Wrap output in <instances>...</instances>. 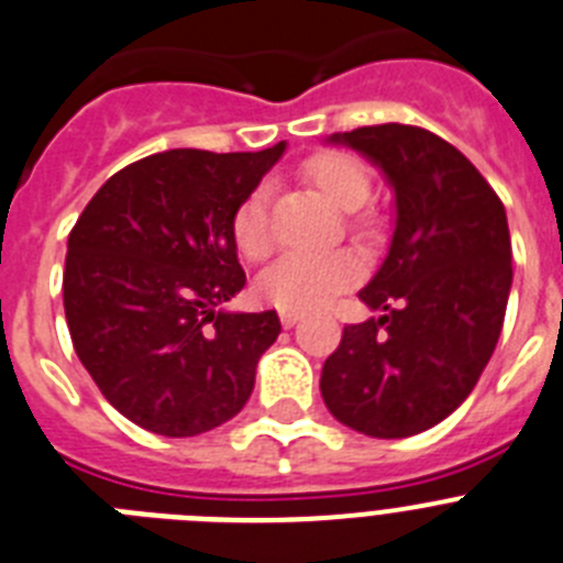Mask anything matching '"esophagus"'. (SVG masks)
<instances>
[{
  "label": "esophagus",
  "mask_w": 563,
  "mask_h": 563,
  "mask_svg": "<svg viewBox=\"0 0 563 563\" xmlns=\"http://www.w3.org/2000/svg\"><path fill=\"white\" fill-rule=\"evenodd\" d=\"M278 316H282V324H285L287 330H290V327H296L298 321H301V312H296V310H282Z\"/></svg>",
  "instance_id": "1"
}]
</instances>
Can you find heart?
Masks as SVG:
<instances>
[{"instance_id": "heart-1", "label": "heart", "mask_w": 563, "mask_h": 563, "mask_svg": "<svg viewBox=\"0 0 563 563\" xmlns=\"http://www.w3.org/2000/svg\"><path fill=\"white\" fill-rule=\"evenodd\" d=\"M305 177L341 211H357L369 200V172L357 157L346 152H318L305 163ZM355 231L366 228V220L352 217ZM231 236L236 251L251 262L265 258L273 247L271 220H267V188L256 186L239 202L231 217ZM361 262L346 251L332 253H287L273 262L262 278L258 292L278 310L307 312L324 307L332 296L355 285Z\"/></svg>"}]
</instances>
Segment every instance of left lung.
Listing matches in <instances>:
<instances>
[{"label": "left lung", "instance_id": "8db88e82", "mask_svg": "<svg viewBox=\"0 0 563 563\" xmlns=\"http://www.w3.org/2000/svg\"><path fill=\"white\" fill-rule=\"evenodd\" d=\"M395 188V236L363 305L321 369L338 422L397 440L442 422L474 391L499 341L514 285L505 206L460 148L406 123L332 134Z\"/></svg>", "mask_w": 563, "mask_h": 563}]
</instances>
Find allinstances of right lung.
I'll list each match as a JSON object with an SVG mask.
<instances>
[{"label":"right lung","instance_id":"obj_1","mask_svg":"<svg viewBox=\"0 0 563 563\" xmlns=\"http://www.w3.org/2000/svg\"><path fill=\"white\" fill-rule=\"evenodd\" d=\"M172 148L112 174L67 239L64 312L76 355L134 426L197 437L242 411L276 310H220L245 287L236 206L282 157Z\"/></svg>","mask_w":563,"mask_h":563}]
</instances>
